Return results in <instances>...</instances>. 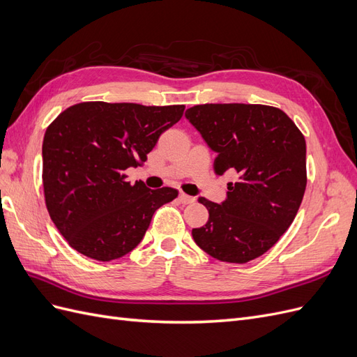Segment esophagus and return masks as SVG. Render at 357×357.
<instances>
[{
  "mask_svg": "<svg viewBox=\"0 0 357 357\" xmlns=\"http://www.w3.org/2000/svg\"><path fill=\"white\" fill-rule=\"evenodd\" d=\"M178 201H180L181 204H192L193 201H195V198L186 195V193H180V195H178Z\"/></svg>",
  "mask_w": 357,
  "mask_h": 357,
  "instance_id": "obj_1",
  "label": "esophagus"
}]
</instances>
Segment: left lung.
I'll return each instance as SVG.
<instances>
[{
  "label": "left lung",
  "mask_w": 357,
  "mask_h": 357,
  "mask_svg": "<svg viewBox=\"0 0 357 357\" xmlns=\"http://www.w3.org/2000/svg\"><path fill=\"white\" fill-rule=\"evenodd\" d=\"M185 116L215 153V174H236L220 204L199 198L208 220L192 229L193 241L222 262L253 261L280 240L299 210L305 138L284 112L269 105L202 104Z\"/></svg>",
  "instance_id": "left-lung-1"
}]
</instances>
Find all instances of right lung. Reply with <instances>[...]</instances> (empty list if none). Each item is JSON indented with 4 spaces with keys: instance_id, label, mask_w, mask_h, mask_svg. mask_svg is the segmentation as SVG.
<instances>
[{
    "instance_id": "1",
    "label": "right lung",
    "mask_w": 357,
    "mask_h": 357,
    "mask_svg": "<svg viewBox=\"0 0 357 357\" xmlns=\"http://www.w3.org/2000/svg\"><path fill=\"white\" fill-rule=\"evenodd\" d=\"M185 105L80 102L50 123L43 139V188L50 219L68 244L109 262L142 243L153 213L178 192L126 181L147 160Z\"/></svg>"
}]
</instances>
